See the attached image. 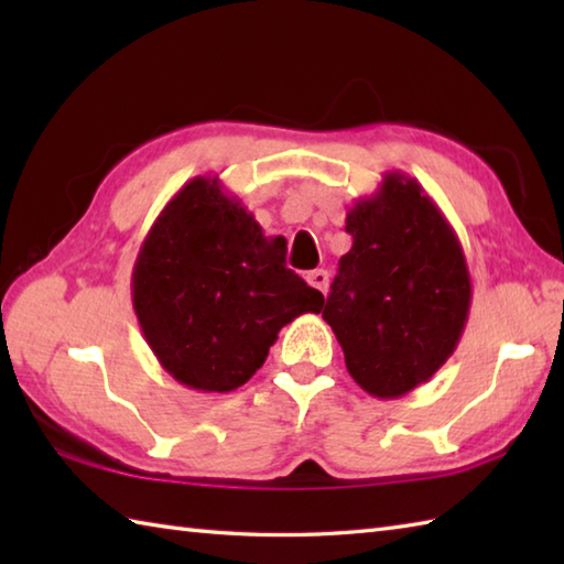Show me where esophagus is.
Wrapping results in <instances>:
<instances>
[{"mask_svg":"<svg viewBox=\"0 0 564 564\" xmlns=\"http://www.w3.org/2000/svg\"><path fill=\"white\" fill-rule=\"evenodd\" d=\"M307 283L317 289L319 293H327V285H329V273L325 269H315L307 273Z\"/></svg>","mask_w":564,"mask_h":564,"instance_id":"34e87169","label":"esophagus"}]
</instances>
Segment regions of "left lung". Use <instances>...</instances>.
I'll return each mask as SVG.
<instances>
[{
    "mask_svg": "<svg viewBox=\"0 0 564 564\" xmlns=\"http://www.w3.org/2000/svg\"><path fill=\"white\" fill-rule=\"evenodd\" d=\"M351 249L322 310L346 370L368 394L394 400L422 386L458 346L473 283L460 239L416 178L382 174L346 213Z\"/></svg>",
    "mask_w": 564,
    "mask_h": 564,
    "instance_id": "obj_1",
    "label": "left lung"
}]
</instances>
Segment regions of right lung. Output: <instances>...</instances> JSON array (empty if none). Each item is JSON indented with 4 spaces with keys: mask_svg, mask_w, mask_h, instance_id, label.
Segmentation results:
<instances>
[{
    "mask_svg": "<svg viewBox=\"0 0 564 564\" xmlns=\"http://www.w3.org/2000/svg\"><path fill=\"white\" fill-rule=\"evenodd\" d=\"M133 307L160 366L200 392H230L257 373L279 332L325 297L285 269V239L267 237L218 176L176 191L142 242Z\"/></svg>",
    "mask_w": 564,
    "mask_h": 564,
    "instance_id": "obj_1",
    "label": "right lung"
}]
</instances>
